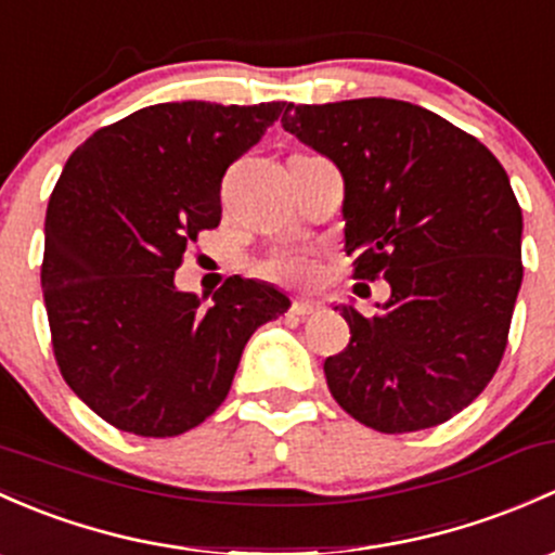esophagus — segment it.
<instances>
[{"mask_svg": "<svg viewBox=\"0 0 555 555\" xmlns=\"http://www.w3.org/2000/svg\"><path fill=\"white\" fill-rule=\"evenodd\" d=\"M289 311H293L295 317L306 319V317H311L313 311H317V302L308 300V297H297V300H293V308H289Z\"/></svg>", "mask_w": 555, "mask_h": 555, "instance_id": "1", "label": "esophagus"}]
</instances>
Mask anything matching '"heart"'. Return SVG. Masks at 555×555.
Instances as JSON below:
<instances>
[{
    "mask_svg": "<svg viewBox=\"0 0 555 555\" xmlns=\"http://www.w3.org/2000/svg\"><path fill=\"white\" fill-rule=\"evenodd\" d=\"M258 271L279 284H302L313 276V260L293 247H279L260 262Z\"/></svg>",
    "mask_w": 555,
    "mask_h": 555,
    "instance_id": "heart-1",
    "label": "heart"
}]
</instances>
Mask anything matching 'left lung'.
<instances>
[{"mask_svg": "<svg viewBox=\"0 0 555 555\" xmlns=\"http://www.w3.org/2000/svg\"><path fill=\"white\" fill-rule=\"evenodd\" d=\"M282 127L343 172L353 276L390 284L375 317L335 308L351 343L324 361L332 396L380 434L447 423L498 372L524 279L503 165L452 121L390 98L289 106Z\"/></svg>", "mask_w": 555, "mask_h": 555, "instance_id": "8db88e82", "label": "left lung"}]
</instances>
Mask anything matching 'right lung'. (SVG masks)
I'll return each instance as SVG.
<instances>
[{
	"instance_id": "right-lung-1",
	"label": "right lung",
	"mask_w": 555,
	"mask_h": 555,
	"mask_svg": "<svg viewBox=\"0 0 555 555\" xmlns=\"http://www.w3.org/2000/svg\"><path fill=\"white\" fill-rule=\"evenodd\" d=\"M287 103L185 101L140 108L68 156L44 218L42 293L68 388L114 428L167 439L229 396L244 346L289 297L229 276L209 306L175 287L220 183Z\"/></svg>"
}]
</instances>
